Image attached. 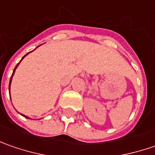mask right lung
<instances>
[{"label": "right lung", "instance_id": "obj_1", "mask_svg": "<svg viewBox=\"0 0 155 155\" xmlns=\"http://www.w3.org/2000/svg\"><path fill=\"white\" fill-rule=\"evenodd\" d=\"M30 52H31V51H30ZM28 53H29V52H28ZM28 53H27V54H28ZM27 54H26V55H25V56L23 57V58H21V60H22V59H23V58H25V57L27 56ZM21 61H20V62H21ZM19 64H20V63H19ZM19 64H17V65H16V66H15V70H14V71H13V74H12V77H13V75H14V73H15V70H16V68H17V66H18V65H19ZM12 77H11V78H10V82H9V88H10V84H11V80H12ZM22 116H25V117H27V116H24V115H22ZM27 118H28V117H27Z\"/></svg>", "mask_w": 155, "mask_h": 155}]
</instances>
